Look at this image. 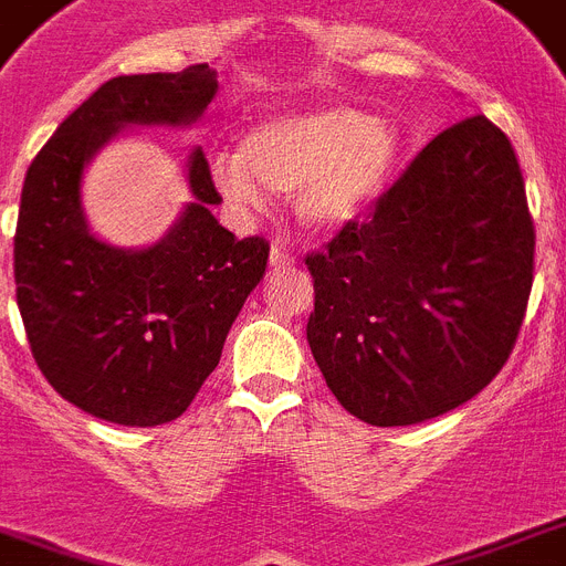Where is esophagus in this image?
Wrapping results in <instances>:
<instances>
[{"mask_svg": "<svg viewBox=\"0 0 566 566\" xmlns=\"http://www.w3.org/2000/svg\"><path fill=\"white\" fill-rule=\"evenodd\" d=\"M270 268H293V255L284 250V247H273L270 250Z\"/></svg>", "mask_w": 566, "mask_h": 566, "instance_id": "obj_1", "label": "esophagus"}]
</instances>
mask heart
I'll return each mask as SVG.
<instances>
[{
    "label": "heart",
    "instance_id": "obj_1",
    "mask_svg": "<svg viewBox=\"0 0 566 566\" xmlns=\"http://www.w3.org/2000/svg\"><path fill=\"white\" fill-rule=\"evenodd\" d=\"M402 151V129L386 114L322 106L259 123L239 151H218L210 178L239 210H261L268 195H293L298 224L331 235L356 224L388 192Z\"/></svg>",
    "mask_w": 566,
    "mask_h": 566
}]
</instances>
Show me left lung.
I'll return each mask as SVG.
<instances>
[{
    "label": "left lung",
    "instance_id": "left-lung-1",
    "mask_svg": "<svg viewBox=\"0 0 566 566\" xmlns=\"http://www.w3.org/2000/svg\"><path fill=\"white\" fill-rule=\"evenodd\" d=\"M535 227L510 137L483 114L411 160L365 224L307 255V345L345 411L415 426L472 400L510 359Z\"/></svg>",
    "mask_w": 566,
    "mask_h": 566
}]
</instances>
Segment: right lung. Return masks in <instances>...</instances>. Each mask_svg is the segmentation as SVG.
I'll use <instances>...</instances> for the list:
<instances>
[{
	"label": "right lung",
	"instance_id": "add662e5",
	"mask_svg": "<svg viewBox=\"0 0 566 566\" xmlns=\"http://www.w3.org/2000/svg\"><path fill=\"white\" fill-rule=\"evenodd\" d=\"M216 92L207 63L114 77L28 166L13 235L17 305L40 371L97 420L146 429L184 415L268 268V241H239L212 216L221 198L201 146L187 155L192 201L164 239L114 247L85 221L83 175L103 146L132 126L187 129Z\"/></svg>",
	"mask_w": 566,
	"mask_h": 566
}]
</instances>
